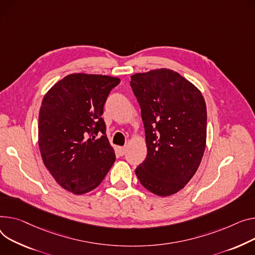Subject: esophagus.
I'll use <instances>...</instances> for the list:
<instances>
[{"instance_id": "esophagus-1", "label": "esophagus", "mask_w": 255, "mask_h": 255, "mask_svg": "<svg viewBox=\"0 0 255 255\" xmlns=\"http://www.w3.org/2000/svg\"><path fill=\"white\" fill-rule=\"evenodd\" d=\"M126 150H127L126 146H120V147H119V152H120L121 156H124L126 154Z\"/></svg>"}]
</instances>
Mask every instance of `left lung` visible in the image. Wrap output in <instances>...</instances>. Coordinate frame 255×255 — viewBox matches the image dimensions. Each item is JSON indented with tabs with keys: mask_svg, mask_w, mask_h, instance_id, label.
<instances>
[{
	"mask_svg": "<svg viewBox=\"0 0 255 255\" xmlns=\"http://www.w3.org/2000/svg\"><path fill=\"white\" fill-rule=\"evenodd\" d=\"M130 85L140 106L147 147L135 173L150 193L173 195L191 180L204 155V97L194 84L168 69L135 74Z\"/></svg>",
	"mask_w": 255,
	"mask_h": 255,
	"instance_id": "1",
	"label": "left lung"
}]
</instances>
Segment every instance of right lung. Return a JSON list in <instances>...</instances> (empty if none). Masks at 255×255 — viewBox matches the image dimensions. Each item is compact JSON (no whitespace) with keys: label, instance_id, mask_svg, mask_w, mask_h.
I'll return each instance as SVG.
<instances>
[{"label":"right lung","instance_id":"obj_1","mask_svg":"<svg viewBox=\"0 0 255 255\" xmlns=\"http://www.w3.org/2000/svg\"><path fill=\"white\" fill-rule=\"evenodd\" d=\"M119 83L120 79L110 76L72 74L43 98L38 124L41 156L56 182L75 195L97 188L115 163L101 116Z\"/></svg>","mask_w":255,"mask_h":255}]
</instances>
